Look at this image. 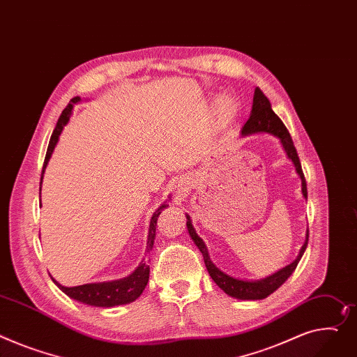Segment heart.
Masks as SVG:
<instances>
[{
  "label": "heart",
  "instance_id": "heart-1",
  "mask_svg": "<svg viewBox=\"0 0 357 357\" xmlns=\"http://www.w3.org/2000/svg\"><path fill=\"white\" fill-rule=\"evenodd\" d=\"M227 107H228L227 113H225V114H222V116H220V117H221V121H222V122H228V121H229V117H231V112H229V105H227Z\"/></svg>",
  "mask_w": 357,
  "mask_h": 357
}]
</instances>
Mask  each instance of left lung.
Listing matches in <instances>:
<instances>
[{
  "label": "left lung",
  "instance_id": "8db88e82",
  "mask_svg": "<svg viewBox=\"0 0 357 357\" xmlns=\"http://www.w3.org/2000/svg\"><path fill=\"white\" fill-rule=\"evenodd\" d=\"M255 133H270L280 140L284 152H286L287 158L293 162L296 172L301 179V194L307 199V183H305V179H304V175L301 171V163H300L297 151L294 148L293 139H291L287 128L284 126V123L280 121V117L271 109V103L266 98V94L258 87L254 91L252 109L250 113V119L244 125V128L241 129V136H250V135H255ZM186 227H188L189 236H191L195 245L202 252L205 266H206V270H208L211 278L217 282V286L225 294H228L234 298H238V300H263V298L268 297L271 293H274L278 287H281L282 284L286 282V280L293 274V271L296 270L298 261L301 259V257L307 248V241H308V229H307L305 231V241L293 263H290L289 266H286L284 268L278 270L277 273H274L266 278L241 280V278H236V277H232V275L224 273L222 270H220L215 264L212 263L208 248H206L204 240L197 234V231L192 225L191 217H189L188 213H186Z\"/></svg>",
  "mask_w": 357,
  "mask_h": 357
}]
</instances>
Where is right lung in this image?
<instances>
[{
	"label": "right lung",
	"mask_w": 357,
	"mask_h": 357,
	"mask_svg": "<svg viewBox=\"0 0 357 357\" xmlns=\"http://www.w3.org/2000/svg\"><path fill=\"white\" fill-rule=\"evenodd\" d=\"M82 99L80 96H76L70 100V103L67 105V107L61 112V116L59 117V122L56 129L53 130L52 139L49 148H47V153H45V159H44V166H43V175L44 171L49 165V160L54 152V148L59 142V137L63 132V128L68 123L71 112H73V107L76 103H79ZM41 182H43V176H41ZM41 182H40V194H41ZM169 206L168 202H163L152 215L151 224H149V232H148V243H146V254L145 258L140 261V264L136 267V270L129 274L128 277L119 278V280H112V281H102V282H89V284H83V286H75V287H66L61 286V284L54 280L52 277V280L54 281L56 286L64 293L67 294L70 298H73L76 301H80L83 304L87 305H93V307H114V305H122V304H129L132 301H135L142 291L145 290L148 280H149V254L153 248V243H155V236H156V222L158 218L160 215V212Z\"/></svg>",
	"instance_id": "add662e5"
}]
</instances>
